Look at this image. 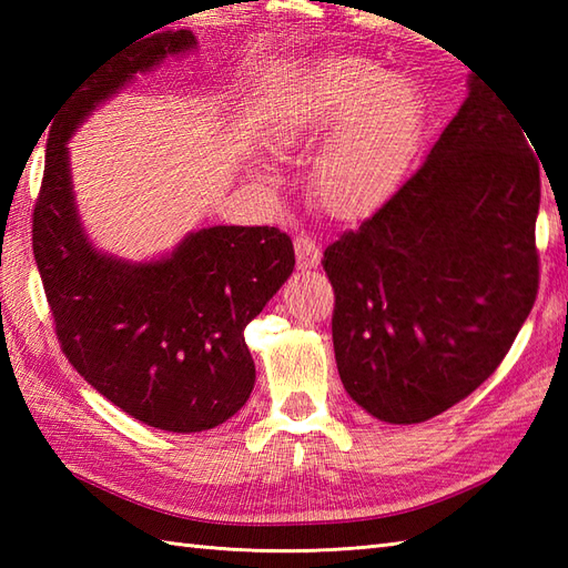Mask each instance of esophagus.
<instances>
[{"label": "esophagus", "instance_id": "1", "mask_svg": "<svg viewBox=\"0 0 568 568\" xmlns=\"http://www.w3.org/2000/svg\"><path fill=\"white\" fill-rule=\"evenodd\" d=\"M295 256H297V268H303V271L317 268L320 256H322L320 244H317V241L312 239V236L300 234V236L295 239Z\"/></svg>", "mask_w": 568, "mask_h": 568}]
</instances>
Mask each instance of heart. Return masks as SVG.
Instances as JSON below:
<instances>
[{
	"instance_id": "1",
	"label": "heart",
	"mask_w": 568,
	"mask_h": 568,
	"mask_svg": "<svg viewBox=\"0 0 568 568\" xmlns=\"http://www.w3.org/2000/svg\"><path fill=\"white\" fill-rule=\"evenodd\" d=\"M366 63H346L322 90L312 92L295 119L293 134L336 129L315 168L320 200L352 212L376 200L403 173L413 146L417 112L409 92Z\"/></svg>"
}]
</instances>
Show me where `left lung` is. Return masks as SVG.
Masks as SVG:
<instances>
[{
  "instance_id": "1",
  "label": "left lung",
  "mask_w": 568,
  "mask_h": 568,
  "mask_svg": "<svg viewBox=\"0 0 568 568\" xmlns=\"http://www.w3.org/2000/svg\"><path fill=\"white\" fill-rule=\"evenodd\" d=\"M539 163L476 75L427 161L324 251L336 368L381 422L417 425L474 393L535 305Z\"/></svg>"
}]
</instances>
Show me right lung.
Here are the masks:
<instances>
[{"label":"right lung","mask_w":568,"mask_h":568,"mask_svg":"<svg viewBox=\"0 0 568 568\" xmlns=\"http://www.w3.org/2000/svg\"><path fill=\"white\" fill-rule=\"evenodd\" d=\"M195 45L185 29L136 39L70 92L48 122L31 236L70 364L126 415L178 434L212 429L246 405L256 366L244 329L291 277L293 241L275 226H207L161 258H116L80 222L65 143L139 72Z\"/></svg>","instance_id":"add662e5"}]
</instances>
